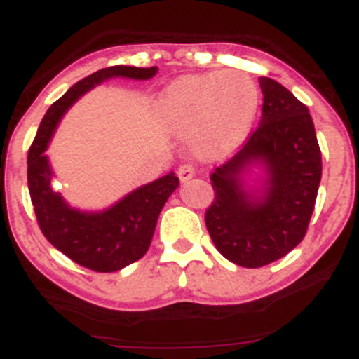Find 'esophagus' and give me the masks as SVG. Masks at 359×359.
<instances>
[{
    "mask_svg": "<svg viewBox=\"0 0 359 359\" xmlns=\"http://www.w3.org/2000/svg\"><path fill=\"white\" fill-rule=\"evenodd\" d=\"M177 173H179L180 182H189L194 177V173H196V170H194V166L191 163H184V165L179 166V172Z\"/></svg>",
    "mask_w": 359,
    "mask_h": 359,
    "instance_id": "obj_1",
    "label": "esophagus"
}]
</instances>
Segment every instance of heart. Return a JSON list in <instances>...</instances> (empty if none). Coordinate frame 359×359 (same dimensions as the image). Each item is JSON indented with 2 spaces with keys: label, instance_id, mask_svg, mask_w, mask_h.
Here are the masks:
<instances>
[{
  "label": "heart",
  "instance_id": "obj_1",
  "mask_svg": "<svg viewBox=\"0 0 359 359\" xmlns=\"http://www.w3.org/2000/svg\"><path fill=\"white\" fill-rule=\"evenodd\" d=\"M259 109V90L243 71H213L175 79L158 111L173 132L191 133L203 159H220L241 146Z\"/></svg>",
  "mask_w": 359,
  "mask_h": 359
}]
</instances>
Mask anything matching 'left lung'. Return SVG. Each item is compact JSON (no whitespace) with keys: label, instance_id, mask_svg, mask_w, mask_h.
<instances>
[{"label":"left lung","instance_id":"1","mask_svg":"<svg viewBox=\"0 0 359 359\" xmlns=\"http://www.w3.org/2000/svg\"><path fill=\"white\" fill-rule=\"evenodd\" d=\"M260 123L245 146L212 173L215 200L205 213L217 250L241 267H262L304 240L321 180V151L307 107L290 90L260 78ZM250 164L268 172L259 195L243 187Z\"/></svg>","mask_w":359,"mask_h":359}]
</instances>
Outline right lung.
<instances>
[{"label": "right lung", "instance_id": "obj_1", "mask_svg": "<svg viewBox=\"0 0 359 359\" xmlns=\"http://www.w3.org/2000/svg\"><path fill=\"white\" fill-rule=\"evenodd\" d=\"M156 72L158 67L112 66L86 76L50 106L29 147L27 186L39 229L72 262L97 273H114L146 255L159 212L179 187V179L170 172L132 191L104 212H79L53 191V172L45 151L60 118L83 93L116 76L149 79Z\"/></svg>", "mask_w": 359, "mask_h": 359}]
</instances>
